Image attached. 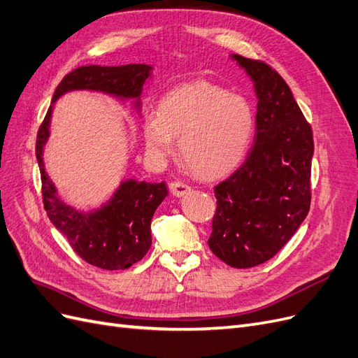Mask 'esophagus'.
<instances>
[{
  "label": "esophagus",
  "instance_id": "1",
  "mask_svg": "<svg viewBox=\"0 0 358 358\" xmlns=\"http://www.w3.org/2000/svg\"><path fill=\"white\" fill-rule=\"evenodd\" d=\"M189 191H191V187L187 185L185 182L178 180V182H173V183H171V192H173V196H175V197H183V196H187V194H188Z\"/></svg>",
  "mask_w": 358,
  "mask_h": 358
}]
</instances>
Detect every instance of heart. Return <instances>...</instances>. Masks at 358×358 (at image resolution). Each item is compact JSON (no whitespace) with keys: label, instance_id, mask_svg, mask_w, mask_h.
<instances>
[{"label":"heart","instance_id":"heart-1","mask_svg":"<svg viewBox=\"0 0 358 358\" xmlns=\"http://www.w3.org/2000/svg\"><path fill=\"white\" fill-rule=\"evenodd\" d=\"M148 152L164 159L179 152L201 178H218L243 158L254 133V112L239 95L208 82H194L167 92L158 112L142 121Z\"/></svg>","mask_w":358,"mask_h":358}]
</instances>
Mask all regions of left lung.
Instances as JSON below:
<instances>
[{"label":"left lung","mask_w":358,"mask_h":358,"mask_svg":"<svg viewBox=\"0 0 358 358\" xmlns=\"http://www.w3.org/2000/svg\"><path fill=\"white\" fill-rule=\"evenodd\" d=\"M254 83V146L243 164L215 187L210 251L236 268L276 255L310 206L312 129L289 86L267 64L230 55Z\"/></svg>","instance_id":"8db88e82"}]
</instances>
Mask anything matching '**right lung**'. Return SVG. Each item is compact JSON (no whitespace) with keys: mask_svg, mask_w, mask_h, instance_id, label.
Masks as SVG:
<instances>
[{"mask_svg":"<svg viewBox=\"0 0 358 358\" xmlns=\"http://www.w3.org/2000/svg\"><path fill=\"white\" fill-rule=\"evenodd\" d=\"M152 66H86L69 73L53 94L36 145L41 175L43 203L55 229L67 237L74 252L86 263L104 270H124L140 262L152 243L150 221L169 191L166 182H146L127 178L119 182L112 196L99 208L83 210L64 200L45 167V146L50 136L53 107L62 95L90 91L109 95L142 112V91L152 78Z\"/></svg>","mask_w":358,"mask_h":358,"instance_id":"1","label":"right lung"}]
</instances>
